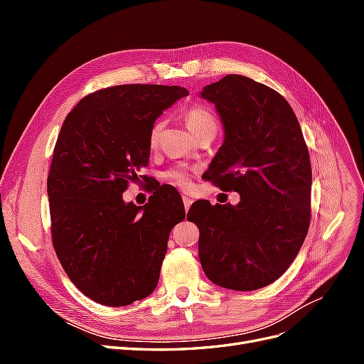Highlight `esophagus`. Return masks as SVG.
I'll return each mask as SVG.
<instances>
[{
  "label": "esophagus",
  "mask_w": 364,
  "mask_h": 364,
  "mask_svg": "<svg viewBox=\"0 0 364 364\" xmlns=\"http://www.w3.org/2000/svg\"><path fill=\"white\" fill-rule=\"evenodd\" d=\"M182 200H183L185 209H186V211H188L190 206H191V203H193V199H191V197H188V196H183V197H182Z\"/></svg>",
  "instance_id": "1"
}]
</instances>
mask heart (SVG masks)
Here are the masks:
<instances>
[{
    "instance_id": "b5f03b06",
    "label": "heart",
    "mask_w": 364,
    "mask_h": 364,
    "mask_svg": "<svg viewBox=\"0 0 364 364\" xmlns=\"http://www.w3.org/2000/svg\"><path fill=\"white\" fill-rule=\"evenodd\" d=\"M185 123H186V127L190 129V132L194 136L199 134V132H202L208 127H217L214 115L203 106L190 107L188 111L185 112ZM162 129H164V121L162 119L156 121V123L151 126L150 134H149V144L151 147H155L158 144ZM165 179L170 181L176 186H181V188H188L190 183H191L190 171L186 170L185 167L170 168L167 173H165Z\"/></svg>"
}]
</instances>
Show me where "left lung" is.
Masks as SVG:
<instances>
[{"label":"left lung","mask_w":364,"mask_h":364,"mask_svg":"<svg viewBox=\"0 0 364 364\" xmlns=\"http://www.w3.org/2000/svg\"><path fill=\"white\" fill-rule=\"evenodd\" d=\"M225 139L205 173L237 205L196 202L186 218L200 230L208 279L250 291L277 281L299 253L310 226L311 164L291 106L272 87L229 74L205 86Z\"/></svg>","instance_id":"left-lung-1"}]
</instances>
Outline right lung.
<instances>
[{
	"instance_id": "add662e5",
	"label": "right lung",
	"mask_w": 364,
	"mask_h": 364,
	"mask_svg": "<svg viewBox=\"0 0 364 364\" xmlns=\"http://www.w3.org/2000/svg\"><path fill=\"white\" fill-rule=\"evenodd\" d=\"M186 95L181 86L118 85L86 95L63 121L47 181L53 245L71 282L98 304L124 306L156 289L182 199L153 194L136 206L123 193L149 164L156 118Z\"/></svg>"
}]
</instances>
